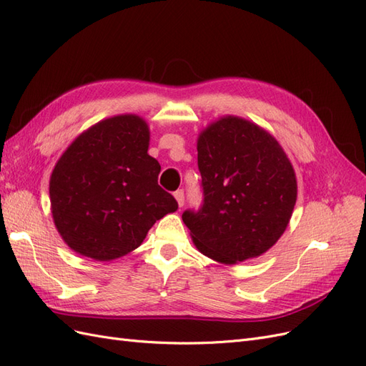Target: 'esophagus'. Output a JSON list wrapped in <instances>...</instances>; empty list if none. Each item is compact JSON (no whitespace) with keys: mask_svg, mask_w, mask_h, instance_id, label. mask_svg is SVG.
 Wrapping results in <instances>:
<instances>
[{"mask_svg":"<svg viewBox=\"0 0 366 366\" xmlns=\"http://www.w3.org/2000/svg\"><path fill=\"white\" fill-rule=\"evenodd\" d=\"M174 197H175V200H177V203H179V207H182L183 204H184V192L180 189V191H175L174 192Z\"/></svg>","mask_w":366,"mask_h":366,"instance_id":"34e87169","label":"esophagus"}]
</instances>
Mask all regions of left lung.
Listing matches in <instances>:
<instances>
[{"instance_id":"8db88e82","label":"left lung","mask_w":366,"mask_h":366,"mask_svg":"<svg viewBox=\"0 0 366 366\" xmlns=\"http://www.w3.org/2000/svg\"><path fill=\"white\" fill-rule=\"evenodd\" d=\"M203 206L182 215L198 252L232 265L267 252L289 226L297 197L293 166L269 131L238 116L197 139Z\"/></svg>"}]
</instances>
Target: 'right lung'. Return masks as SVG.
<instances>
[{"label": "right lung", "instance_id": "right-lung-1", "mask_svg": "<svg viewBox=\"0 0 366 366\" xmlns=\"http://www.w3.org/2000/svg\"><path fill=\"white\" fill-rule=\"evenodd\" d=\"M149 127L136 114L97 122L64 151L50 175L54 226L71 250L112 261L137 249L148 230L175 212L148 154Z\"/></svg>", "mask_w": 366, "mask_h": 366}]
</instances>
